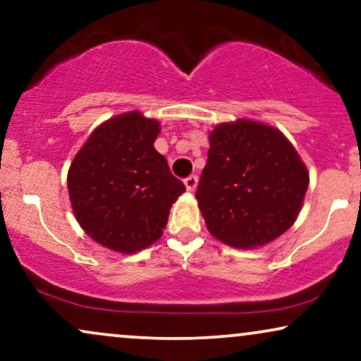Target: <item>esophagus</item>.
Masks as SVG:
<instances>
[{
  "mask_svg": "<svg viewBox=\"0 0 361 361\" xmlns=\"http://www.w3.org/2000/svg\"><path fill=\"white\" fill-rule=\"evenodd\" d=\"M197 176H189L188 179L184 180V184H185V189L189 190V192H194V190H196V188H197Z\"/></svg>",
  "mask_w": 361,
  "mask_h": 361,
  "instance_id": "1",
  "label": "esophagus"
}]
</instances>
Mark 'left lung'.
Here are the masks:
<instances>
[{
    "label": "left lung",
    "instance_id": "8db88e82",
    "mask_svg": "<svg viewBox=\"0 0 361 361\" xmlns=\"http://www.w3.org/2000/svg\"><path fill=\"white\" fill-rule=\"evenodd\" d=\"M309 172L281 130L245 120L209 133V152L196 192L207 230L233 248L253 250L295 223Z\"/></svg>",
    "mask_w": 361,
    "mask_h": 361
}]
</instances>
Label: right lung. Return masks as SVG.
<instances>
[{
  "label": "right lung",
  "mask_w": 361,
  "mask_h": 361,
  "mask_svg": "<svg viewBox=\"0 0 361 361\" xmlns=\"http://www.w3.org/2000/svg\"><path fill=\"white\" fill-rule=\"evenodd\" d=\"M160 123L128 111L94 128L67 173L71 206L86 235L130 255L162 236L185 185L155 150Z\"/></svg>",
  "instance_id": "add662e5"
}]
</instances>
